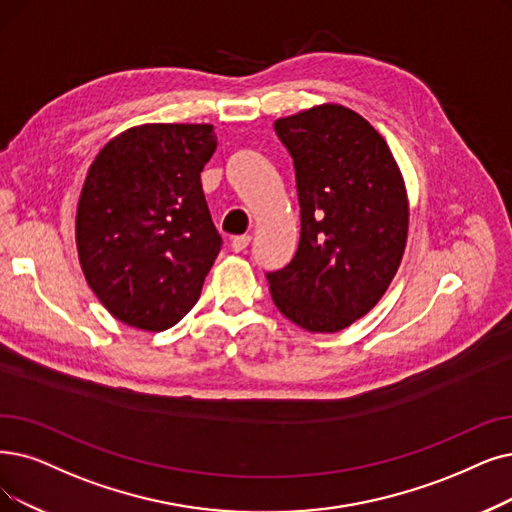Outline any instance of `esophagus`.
Here are the masks:
<instances>
[{
	"label": "esophagus",
	"mask_w": 512,
	"mask_h": 512,
	"mask_svg": "<svg viewBox=\"0 0 512 512\" xmlns=\"http://www.w3.org/2000/svg\"><path fill=\"white\" fill-rule=\"evenodd\" d=\"M250 241H252L250 235H239V237H235V239L231 241V250H233V252H245V248H248Z\"/></svg>",
	"instance_id": "obj_1"
}]
</instances>
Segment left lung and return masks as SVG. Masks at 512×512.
<instances>
[{"mask_svg":"<svg viewBox=\"0 0 512 512\" xmlns=\"http://www.w3.org/2000/svg\"><path fill=\"white\" fill-rule=\"evenodd\" d=\"M296 168L300 241L269 273L281 315L306 332L334 334L380 302L401 264L410 199L380 132L349 107L323 102L275 119Z\"/></svg>","mask_w":512,"mask_h":512,"instance_id":"8db88e82","label":"left lung"}]
</instances>
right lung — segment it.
<instances>
[{
	"instance_id": "right-lung-1",
	"label": "right lung",
	"mask_w": 512,
	"mask_h": 512,
	"mask_svg": "<svg viewBox=\"0 0 512 512\" xmlns=\"http://www.w3.org/2000/svg\"><path fill=\"white\" fill-rule=\"evenodd\" d=\"M218 147L212 124H142L90 163L75 214L81 271L102 306L136 330L163 332L199 300L220 252L201 189Z\"/></svg>"
}]
</instances>
